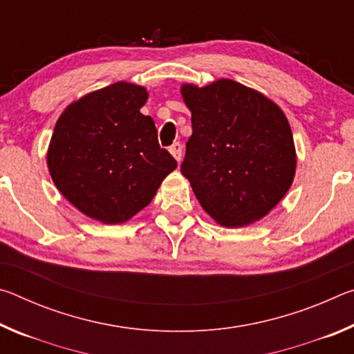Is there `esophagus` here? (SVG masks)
<instances>
[{
  "label": "esophagus",
  "instance_id": "34e87169",
  "mask_svg": "<svg viewBox=\"0 0 354 354\" xmlns=\"http://www.w3.org/2000/svg\"><path fill=\"white\" fill-rule=\"evenodd\" d=\"M170 153L173 154V158H175L179 162V160H181V158H183V145H181V143H179V142L173 143V145L170 147Z\"/></svg>",
  "mask_w": 354,
  "mask_h": 354
}]
</instances>
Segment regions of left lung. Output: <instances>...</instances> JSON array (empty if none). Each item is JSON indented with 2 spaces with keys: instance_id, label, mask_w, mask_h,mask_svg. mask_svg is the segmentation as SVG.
<instances>
[{
  "instance_id": "1",
  "label": "left lung",
  "mask_w": 354,
  "mask_h": 354,
  "mask_svg": "<svg viewBox=\"0 0 354 354\" xmlns=\"http://www.w3.org/2000/svg\"><path fill=\"white\" fill-rule=\"evenodd\" d=\"M192 112L181 173L203 209L227 227L262 218L295 176L292 131L279 107L231 80L183 86Z\"/></svg>"
}]
</instances>
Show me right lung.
<instances>
[{
  "label": "right lung",
  "mask_w": 354,
  "mask_h": 354,
  "mask_svg": "<svg viewBox=\"0 0 354 354\" xmlns=\"http://www.w3.org/2000/svg\"><path fill=\"white\" fill-rule=\"evenodd\" d=\"M148 93L115 82L71 103L59 117L48 170L61 194L87 217L123 223L151 203L176 160L160 148Z\"/></svg>",
  "instance_id": "1"
}]
</instances>
